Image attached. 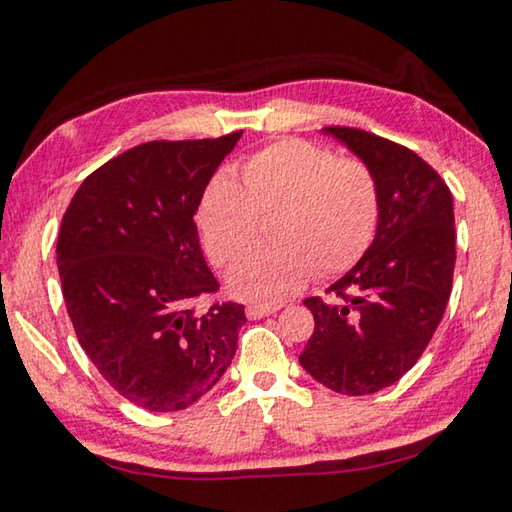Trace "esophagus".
Instances as JSON below:
<instances>
[{
    "label": "esophagus",
    "instance_id": "1",
    "mask_svg": "<svg viewBox=\"0 0 512 512\" xmlns=\"http://www.w3.org/2000/svg\"><path fill=\"white\" fill-rule=\"evenodd\" d=\"M275 311H280V304H248L246 315L250 320H262Z\"/></svg>",
    "mask_w": 512,
    "mask_h": 512
}]
</instances>
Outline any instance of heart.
<instances>
[{
    "instance_id": "b5f03b06",
    "label": "heart",
    "mask_w": 512,
    "mask_h": 512,
    "mask_svg": "<svg viewBox=\"0 0 512 512\" xmlns=\"http://www.w3.org/2000/svg\"><path fill=\"white\" fill-rule=\"evenodd\" d=\"M271 217L273 244L230 273V288L257 302L297 291L311 271L345 273L367 253L380 221V185L371 165L302 138L255 152L241 170L210 179L199 224L210 257L230 266L246 257Z\"/></svg>"
}]
</instances>
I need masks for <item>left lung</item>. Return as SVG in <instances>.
<instances>
[{"mask_svg": "<svg viewBox=\"0 0 512 512\" xmlns=\"http://www.w3.org/2000/svg\"><path fill=\"white\" fill-rule=\"evenodd\" d=\"M324 132L376 172L380 221L360 262L327 288L331 300H304L315 329L300 365L333 392L365 396L403 378L443 318L457 259L452 194L410 147L356 127Z\"/></svg>", "mask_w": 512, "mask_h": 512, "instance_id": "obj_1", "label": "left lung"}]
</instances>
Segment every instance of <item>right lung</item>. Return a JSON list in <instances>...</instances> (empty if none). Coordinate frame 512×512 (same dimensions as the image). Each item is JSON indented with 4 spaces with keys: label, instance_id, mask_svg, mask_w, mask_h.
Wrapping results in <instances>:
<instances>
[{
    "label": "right lung",
    "instance_id": "obj_1",
    "mask_svg": "<svg viewBox=\"0 0 512 512\" xmlns=\"http://www.w3.org/2000/svg\"><path fill=\"white\" fill-rule=\"evenodd\" d=\"M241 134L136 145L91 172L62 217L55 253L78 342L143 410H185L235 358L244 304L199 309L219 282L194 212Z\"/></svg>",
    "mask_w": 512,
    "mask_h": 512
}]
</instances>
